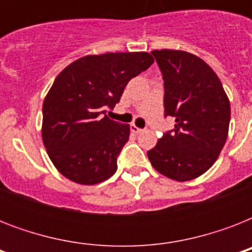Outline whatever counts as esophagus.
Masks as SVG:
<instances>
[{
	"label": "esophagus",
	"instance_id": "1",
	"mask_svg": "<svg viewBox=\"0 0 252 252\" xmlns=\"http://www.w3.org/2000/svg\"><path fill=\"white\" fill-rule=\"evenodd\" d=\"M130 130H132L133 133H141V132H142L141 128H138L136 124H132V126H130Z\"/></svg>",
	"mask_w": 252,
	"mask_h": 252
}]
</instances>
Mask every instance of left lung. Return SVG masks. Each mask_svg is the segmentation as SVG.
<instances>
[{"label": "left lung", "mask_w": 252, "mask_h": 252, "mask_svg": "<svg viewBox=\"0 0 252 252\" xmlns=\"http://www.w3.org/2000/svg\"><path fill=\"white\" fill-rule=\"evenodd\" d=\"M165 85V115L175 118L148 157L159 174L176 182L203 175L227 138L230 102L213 69L186 51H153Z\"/></svg>", "instance_id": "left-lung-1"}]
</instances>
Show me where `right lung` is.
<instances>
[{
	"mask_svg": "<svg viewBox=\"0 0 252 252\" xmlns=\"http://www.w3.org/2000/svg\"><path fill=\"white\" fill-rule=\"evenodd\" d=\"M153 63L148 52L89 55L56 77L43 103L41 138L65 178L93 186L116 172L130 126L103 114L120 100L129 80Z\"/></svg>",
	"mask_w": 252,
	"mask_h": 252,
	"instance_id": "obj_1",
	"label": "right lung"
}]
</instances>
